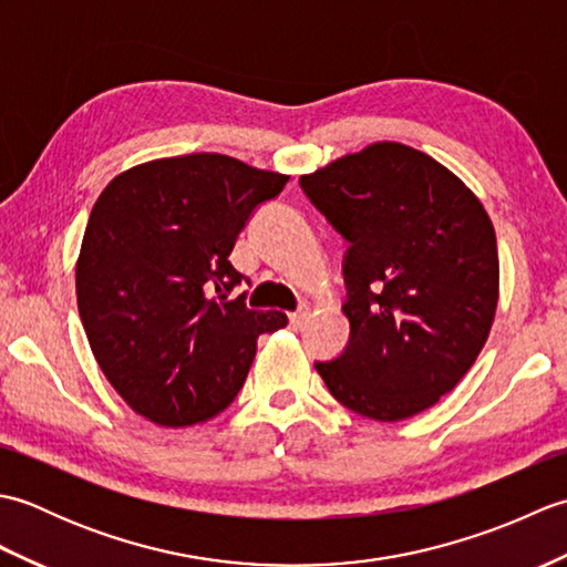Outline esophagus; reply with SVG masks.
<instances>
[{
	"mask_svg": "<svg viewBox=\"0 0 567 567\" xmlns=\"http://www.w3.org/2000/svg\"><path fill=\"white\" fill-rule=\"evenodd\" d=\"M307 319H309V309L307 307H302L299 311H295V315H290V327L295 329V331H299L307 323Z\"/></svg>",
	"mask_w": 567,
	"mask_h": 567,
	"instance_id": "esophagus-1",
	"label": "esophagus"
}]
</instances>
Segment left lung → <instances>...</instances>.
I'll return each instance as SVG.
<instances>
[{
  "instance_id": "obj_1",
  "label": "left lung",
  "mask_w": 567,
  "mask_h": 567,
  "mask_svg": "<svg viewBox=\"0 0 567 567\" xmlns=\"http://www.w3.org/2000/svg\"><path fill=\"white\" fill-rule=\"evenodd\" d=\"M348 244L351 341L317 363L351 412L402 421L436 404L473 368L495 321V226L461 177L396 141L299 177Z\"/></svg>"
}]
</instances>
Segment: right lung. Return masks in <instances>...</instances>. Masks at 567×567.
Returning <instances> with one entry per match:
<instances>
[{
	"mask_svg": "<svg viewBox=\"0 0 567 567\" xmlns=\"http://www.w3.org/2000/svg\"><path fill=\"white\" fill-rule=\"evenodd\" d=\"M287 179L192 153L128 167L94 202L75 265L80 319L104 378L153 424L224 412L258 336L287 327L282 311L228 299L244 277L228 260L240 228Z\"/></svg>",
	"mask_w": 567,
	"mask_h": 567,
	"instance_id": "right-lung-1",
	"label": "right lung"
}]
</instances>
